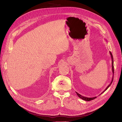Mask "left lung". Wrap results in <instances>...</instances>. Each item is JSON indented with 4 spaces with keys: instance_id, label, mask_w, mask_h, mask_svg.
I'll use <instances>...</instances> for the list:
<instances>
[{
    "instance_id": "8db88e82",
    "label": "left lung",
    "mask_w": 122,
    "mask_h": 122,
    "mask_svg": "<svg viewBox=\"0 0 122 122\" xmlns=\"http://www.w3.org/2000/svg\"><path fill=\"white\" fill-rule=\"evenodd\" d=\"M110 54H111V58H112V71H113V74H114V59H113V55H112V53H111V51H110ZM113 78H114V76H113V79H112V81H111V84H110L108 86H107L106 89L103 92H104L106 90H107V89H108V87L111 86V84L112 83V82H113ZM76 93L77 95L78 96H79V98H80L81 99H82L83 100L86 101H90L94 100V99H96V98H97V97H94V98H87V97H85L82 96L80 94H78L77 92H76Z\"/></svg>"
}]
</instances>
